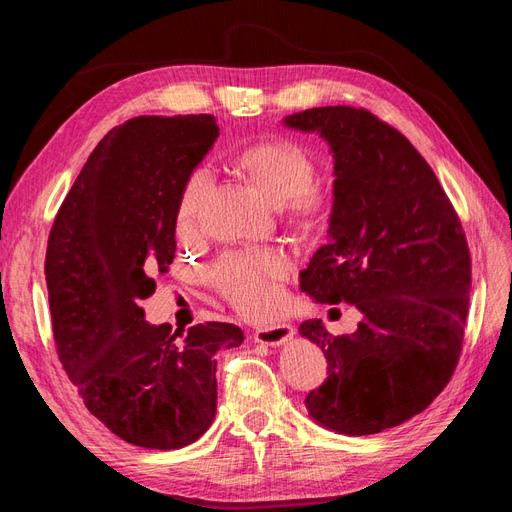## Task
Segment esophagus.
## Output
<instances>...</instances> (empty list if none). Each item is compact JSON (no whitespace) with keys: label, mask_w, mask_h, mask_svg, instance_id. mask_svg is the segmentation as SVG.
Returning <instances> with one entry per match:
<instances>
[{"label":"esophagus","mask_w":512,"mask_h":512,"mask_svg":"<svg viewBox=\"0 0 512 512\" xmlns=\"http://www.w3.org/2000/svg\"><path fill=\"white\" fill-rule=\"evenodd\" d=\"M294 335V327L292 324L280 322V324H273V327L267 329H258L252 339L254 344H265V346H282L286 344L288 339Z\"/></svg>","instance_id":"esophagus-1"}]
</instances>
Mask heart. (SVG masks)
<instances>
[{
	"label": "heart",
	"mask_w": 512,
	"mask_h": 512,
	"mask_svg": "<svg viewBox=\"0 0 512 512\" xmlns=\"http://www.w3.org/2000/svg\"><path fill=\"white\" fill-rule=\"evenodd\" d=\"M232 166L265 196L280 205L282 220L299 237L314 235L327 222L331 190L314 181L316 164L309 153L288 138H267L239 149ZM207 175L196 170L179 207L177 226L190 235L196 226V196L205 188ZM288 275V260L273 250L228 254L215 269L224 297L247 316L267 314L280 299V286Z\"/></svg>",
	"instance_id": "obj_1"
}]
</instances>
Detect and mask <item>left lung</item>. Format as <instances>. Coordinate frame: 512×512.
<instances>
[{
  "label": "left lung",
  "instance_id": "left-lung-1",
  "mask_svg": "<svg viewBox=\"0 0 512 512\" xmlns=\"http://www.w3.org/2000/svg\"><path fill=\"white\" fill-rule=\"evenodd\" d=\"M318 132L335 158L331 241L301 271L318 303H352V335L322 320L299 333L327 359L305 397L316 423L369 436L423 412L451 380L466 329L472 260L451 200L408 138L365 108L320 106L284 119Z\"/></svg>",
  "mask_w": 512,
  "mask_h": 512
}]
</instances>
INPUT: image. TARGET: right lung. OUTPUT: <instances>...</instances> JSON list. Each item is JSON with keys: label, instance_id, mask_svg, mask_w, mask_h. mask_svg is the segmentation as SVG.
<instances>
[{"label": "right lung", "instance_id": "add662e5", "mask_svg": "<svg viewBox=\"0 0 512 512\" xmlns=\"http://www.w3.org/2000/svg\"><path fill=\"white\" fill-rule=\"evenodd\" d=\"M218 136L213 115H143L113 128L46 245L59 361L87 410L134 446L170 451L203 436L218 406L215 352L243 342L235 324L173 333L141 307L175 258L185 185Z\"/></svg>", "mask_w": 512, "mask_h": 512}]
</instances>
